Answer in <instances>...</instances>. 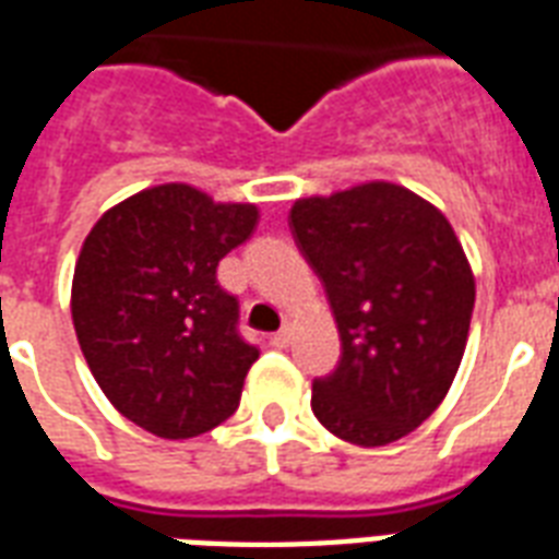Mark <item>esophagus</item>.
Returning <instances> with one entry per match:
<instances>
[{
	"instance_id": "1",
	"label": "esophagus",
	"mask_w": 559,
	"mask_h": 559,
	"mask_svg": "<svg viewBox=\"0 0 559 559\" xmlns=\"http://www.w3.org/2000/svg\"><path fill=\"white\" fill-rule=\"evenodd\" d=\"M270 346L272 348H287L289 346V328H281L275 334L270 336Z\"/></svg>"
}]
</instances>
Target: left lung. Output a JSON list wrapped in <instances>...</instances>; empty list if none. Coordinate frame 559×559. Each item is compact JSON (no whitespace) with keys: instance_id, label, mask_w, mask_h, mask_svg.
<instances>
[{"instance_id":"left-lung-1","label":"left lung","mask_w":559,"mask_h":559,"mask_svg":"<svg viewBox=\"0 0 559 559\" xmlns=\"http://www.w3.org/2000/svg\"><path fill=\"white\" fill-rule=\"evenodd\" d=\"M289 231L343 346L310 407L340 440H402L440 407L466 348L475 278L454 228L411 190L372 181L298 199Z\"/></svg>"}]
</instances>
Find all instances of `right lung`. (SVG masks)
Here are the masks:
<instances>
[{
  "instance_id": "right-lung-1",
  "label": "right lung",
  "mask_w": 559,
  "mask_h": 559,
  "mask_svg": "<svg viewBox=\"0 0 559 559\" xmlns=\"http://www.w3.org/2000/svg\"><path fill=\"white\" fill-rule=\"evenodd\" d=\"M254 228V204L160 185L110 207L81 246L72 322L84 360L110 404L155 437H199L240 404L258 348L216 266Z\"/></svg>"
}]
</instances>
